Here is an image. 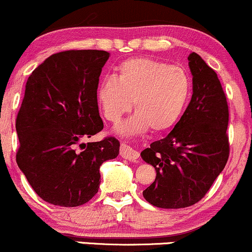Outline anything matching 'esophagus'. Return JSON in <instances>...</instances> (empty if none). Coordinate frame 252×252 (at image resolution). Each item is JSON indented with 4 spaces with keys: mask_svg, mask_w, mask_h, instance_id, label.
Instances as JSON below:
<instances>
[{
    "mask_svg": "<svg viewBox=\"0 0 252 252\" xmlns=\"http://www.w3.org/2000/svg\"><path fill=\"white\" fill-rule=\"evenodd\" d=\"M120 154L123 158H126V160H129V161H136L138 158V156H140V154H138L136 150L132 149L131 147L128 146V144H124V143L121 144Z\"/></svg>",
    "mask_w": 252,
    "mask_h": 252,
    "instance_id": "obj_1",
    "label": "esophagus"
}]
</instances>
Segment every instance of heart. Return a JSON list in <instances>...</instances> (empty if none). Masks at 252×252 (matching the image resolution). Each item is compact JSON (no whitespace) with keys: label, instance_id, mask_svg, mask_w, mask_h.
<instances>
[{"label":"heart","instance_id":"1","mask_svg":"<svg viewBox=\"0 0 252 252\" xmlns=\"http://www.w3.org/2000/svg\"><path fill=\"white\" fill-rule=\"evenodd\" d=\"M192 91V82L181 67L140 57L126 60L115 77H105L97 85V100L104 117L117 123L134 108L131 117L116 126L122 137L172 128L181 117Z\"/></svg>","mask_w":252,"mask_h":252}]
</instances>
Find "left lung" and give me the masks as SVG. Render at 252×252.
<instances>
[{
  "mask_svg": "<svg viewBox=\"0 0 252 252\" xmlns=\"http://www.w3.org/2000/svg\"><path fill=\"white\" fill-rule=\"evenodd\" d=\"M193 94L180 121L141 158L156 170L143 196L160 209L194 205L224 169L228 158V108L218 76L193 52L189 56Z\"/></svg>",
  "mask_w": 252,
  "mask_h": 252,
  "instance_id": "left-lung-1",
  "label": "left lung"
}]
</instances>
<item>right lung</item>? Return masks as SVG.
Instances as JSON below:
<instances>
[{
    "instance_id": "right-lung-1",
    "label": "right lung",
    "mask_w": 252,
    "mask_h": 252,
    "mask_svg": "<svg viewBox=\"0 0 252 252\" xmlns=\"http://www.w3.org/2000/svg\"><path fill=\"white\" fill-rule=\"evenodd\" d=\"M109 52L65 51L32 72L16 118V162L42 200L84 205L98 192L99 168L117 158L120 142L82 143L103 129L97 85Z\"/></svg>"
}]
</instances>
